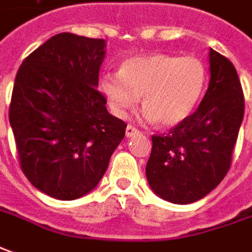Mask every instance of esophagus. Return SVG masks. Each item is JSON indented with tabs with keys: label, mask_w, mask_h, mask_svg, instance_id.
Returning <instances> with one entry per match:
<instances>
[{
	"label": "esophagus",
	"mask_w": 252,
	"mask_h": 252,
	"mask_svg": "<svg viewBox=\"0 0 252 252\" xmlns=\"http://www.w3.org/2000/svg\"><path fill=\"white\" fill-rule=\"evenodd\" d=\"M139 133V129L138 128H135L133 126H128L126 129V135L128 138H131V136H135V135H138Z\"/></svg>",
	"instance_id": "esophagus-1"
}]
</instances>
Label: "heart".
Segmentation results:
<instances>
[{"label": "heart", "instance_id": "1", "mask_svg": "<svg viewBox=\"0 0 252 252\" xmlns=\"http://www.w3.org/2000/svg\"><path fill=\"white\" fill-rule=\"evenodd\" d=\"M207 81V67L196 56L152 54L126 59L119 74L103 76L100 88L119 117H126L142 96L146 119L172 126L196 109Z\"/></svg>", "mask_w": 252, "mask_h": 252}]
</instances>
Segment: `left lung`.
Masks as SVG:
<instances>
[{
    "label": "left lung",
    "mask_w": 252,
    "mask_h": 252,
    "mask_svg": "<svg viewBox=\"0 0 252 252\" xmlns=\"http://www.w3.org/2000/svg\"><path fill=\"white\" fill-rule=\"evenodd\" d=\"M211 80L197 110L168 133L152 136L148 182L157 196L189 204L226 176L244 117V95L233 63L210 49Z\"/></svg>",
    "instance_id": "left-lung-1"
}]
</instances>
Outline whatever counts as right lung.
Wrapping results in <instances>:
<instances>
[{
    "label": "right lung",
    "mask_w": 252,
    "mask_h": 252,
    "mask_svg": "<svg viewBox=\"0 0 252 252\" xmlns=\"http://www.w3.org/2000/svg\"><path fill=\"white\" fill-rule=\"evenodd\" d=\"M103 58L104 40L61 32L29 55L15 78L9 123L20 168L58 200L92 190L126 135L96 90Z\"/></svg>",
    "instance_id": "1"
}]
</instances>
